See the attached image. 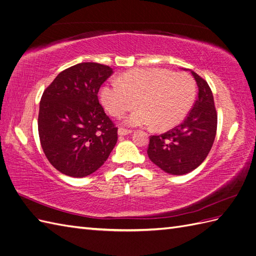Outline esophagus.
<instances>
[{
    "label": "esophagus",
    "instance_id": "1",
    "mask_svg": "<svg viewBox=\"0 0 256 256\" xmlns=\"http://www.w3.org/2000/svg\"><path fill=\"white\" fill-rule=\"evenodd\" d=\"M131 132H132V131L128 130V129H125V128H118V136H128Z\"/></svg>",
    "mask_w": 256,
    "mask_h": 256
}]
</instances>
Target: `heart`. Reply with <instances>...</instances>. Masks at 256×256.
<instances>
[{
    "mask_svg": "<svg viewBox=\"0 0 256 256\" xmlns=\"http://www.w3.org/2000/svg\"><path fill=\"white\" fill-rule=\"evenodd\" d=\"M102 102L113 116H120L136 106L124 124L130 127L154 126L164 130L180 124L193 106L196 83L184 72L168 69H134L120 79L104 85Z\"/></svg>",
    "mask_w": 256,
    "mask_h": 256,
    "instance_id": "1",
    "label": "heart"
}]
</instances>
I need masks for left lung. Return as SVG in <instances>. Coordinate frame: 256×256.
<instances>
[{
	"label": "left lung",
	"instance_id": "left-lung-1",
	"mask_svg": "<svg viewBox=\"0 0 256 256\" xmlns=\"http://www.w3.org/2000/svg\"><path fill=\"white\" fill-rule=\"evenodd\" d=\"M189 72L198 88L194 106L180 126L164 134L152 136L147 150L152 164L172 175L187 174L200 166L212 150L216 132L212 90L198 74Z\"/></svg>",
	"mask_w": 256,
	"mask_h": 256
}]
</instances>
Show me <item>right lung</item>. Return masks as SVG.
I'll use <instances>...</instances> for the list:
<instances>
[{"mask_svg": "<svg viewBox=\"0 0 256 256\" xmlns=\"http://www.w3.org/2000/svg\"><path fill=\"white\" fill-rule=\"evenodd\" d=\"M109 66L80 63L65 69L44 92L38 134L46 157L58 171L85 177L102 166L118 142V128L98 100Z\"/></svg>", "mask_w": 256, "mask_h": 256, "instance_id": "right-lung-1", "label": "right lung"}]
</instances>
